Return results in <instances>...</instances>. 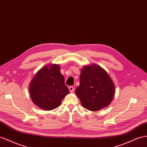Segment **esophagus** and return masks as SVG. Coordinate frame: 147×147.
Returning <instances> with one entry per match:
<instances>
[{"instance_id": "obj_1", "label": "esophagus", "mask_w": 147, "mask_h": 147, "mask_svg": "<svg viewBox=\"0 0 147 147\" xmlns=\"http://www.w3.org/2000/svg\"><path fill=\"white\" fill-rule=\"evenodd\" d=\"M69 91L71 92H73L74 91V88L73 87V86H69Z\"/></svg>"}]
</instances>
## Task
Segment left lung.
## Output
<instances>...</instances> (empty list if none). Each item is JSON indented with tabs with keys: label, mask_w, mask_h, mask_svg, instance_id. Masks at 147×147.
I'll use <instances>...</instances> for the list:
<instances>
[{
	"label": "left lung",
	"mask_w": 147,
	"mask_h": 147,
	"mask_svg": "<svg viewBox=\"0 0 147 147\" xmlns=\"http://www.w3.org/2000/svg\"><path fill=\"white\" fill-rule=\"evenodd\" d=\"M80 81L75 92L84 107L96 111L111 104L115 92L114 84L102 67L96 65L84 66Z\"/></svg>",
	"instance_id": "1"
}]
</instances>
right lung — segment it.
<instances>
[{
    "label": "right lung",
    "mask_w": 147,
    "mask_h": 147,
    "mask_svg": "<svg viewBox=\"0 0 147 147\" xmlns=\"http://www.w3.org/2000/svg\"><path fill=\"white\" fill-rule=\"evenodd\" d=\"M29 91L33 102L46 111L58 107L69 92L58 65L41 68L32 80Z\"/></svg>",
    "instance_id": "add662e5"
}]
</instances>
